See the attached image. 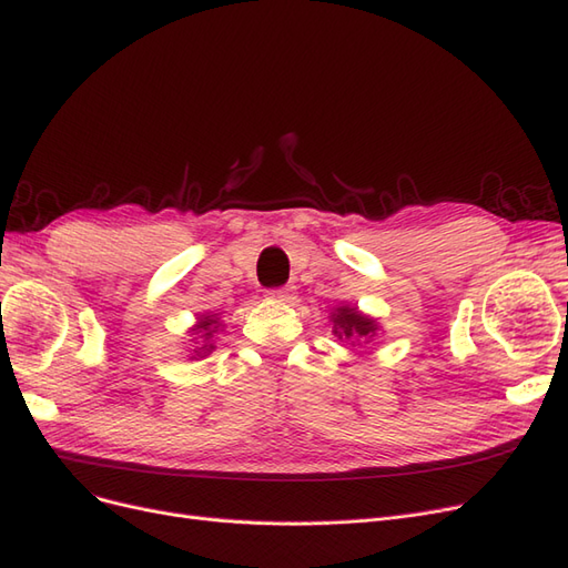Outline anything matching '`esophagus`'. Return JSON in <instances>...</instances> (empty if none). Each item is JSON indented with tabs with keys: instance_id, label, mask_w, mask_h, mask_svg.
Wrapping results in <instances>:
<instances>
[{
	"instance_id": "34e87169",
	"label": "esophagus",
	"mask_w": 568,
	"mask_h": 568,
	"mask_svg": "<svg viewBox=\"0 0 568 568\" xmlns=\"http://www.w3.org/2000/svg\"><path fill=\"white\" fill-rule=\"evenodd\" d=\"M267 298L280 301V303H291L296 298V286H280V288H270Z\"/></svg>"
}]
</instances>
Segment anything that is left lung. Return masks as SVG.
Returning a JSON list of instances; mask_svg holds the SVG:
<instances>
[{"label":"left lung","instance_id":"left-lung-1","mask_svg":"<svg viewBox=\"0 0 568 568\" xmlns=\"http://www.w3.org/2000/svg\"><path fill=\"white\" fill-rule=\"evenodd\" d=\"M376 332L374 320L359 315L355 307H338L334 315V334L338 338H346L351 343H357L359 338H369Z\"/></svg>","mask_w":568,"mask_h":568}]
</instances>
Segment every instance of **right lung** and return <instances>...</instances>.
<instances>
[{
	"instance_id": "1",
	"label": "right lung",
	"mask_w": 568,
	"mask_h": 568,
	"mask_svg": "<svg viewBox=\"0 0 568 568\" xmlns=\"http://www.w3.org/2000/svg\"><path fill=\"white\" fill-rule=\"evenodd\" d=\"M196 334H199V338L203 341V351H213V346H211V338H213V334H215V329H217V320H213L211 315L209 317H203L201 322H199V326H196Z\"/></svg>"
}]
</instances>
